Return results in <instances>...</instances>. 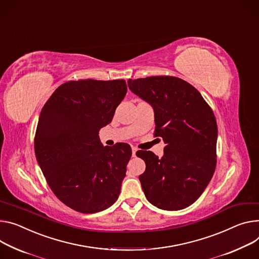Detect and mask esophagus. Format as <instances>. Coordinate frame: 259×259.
Here are the masks:
<instances>
[{"label": "esophagus", "instance_id": "obj_1", "mask_svg": "<svg viewBox=\"0 0 259 259\" xmlns=\"http://www.w3.org/2000/svg\"><path fill=\"white\" fill-rule=\"evenodd\" d=\"M136 152H137V149L135 148V147H132V156L134 157L135 156V154H136Z\"/></svg>", "mask_w": 259, "mask_h": 259}]
</instances>
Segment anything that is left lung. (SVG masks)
<instances>
[{
    "mask_svg": "<svg viewBox=\"0 0 259 259\" xmlns=\"http://www.w3.org/2000/svg\"><path fill=\"white\" fill-rule=\"evenodd\" d=\"M132 93L154 109L155 136L164 155L138 151L146 162L139 176L148 200L166 210L191 205L204 191L216 168L218 128L213 110L190 83L175 76L129 79Z\"/></svg>",
    "mask_w": 259,
    "mask_h": 259,
    "instance_id": "left-lung-1",
    "label": "left lung"
}]
</instances>
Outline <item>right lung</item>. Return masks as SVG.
Here are the masks:
<instances>
[{"mask_svg":"<svg viewBox=\"0 0 259 259\" xmlns=\"http://www.w3.org/2000/svg\"><path fill=\"white\" fill-rule=\"evenodd\" d=\"M126 93L124 79L68 81L40 112L37 162L56 196L80 213L103 210L120 195L131 147H104L99 130L111 122Z\"/></svg>","mask_w":259,"mask_h":259,"instance_id":"right-lung-1","label":"right lung"}]
</instances>
